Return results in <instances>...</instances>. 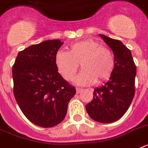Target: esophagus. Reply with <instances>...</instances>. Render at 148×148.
Instances as JSON below:
<instances>
[{"mask_svg":"<svg viewBox=\"0 0 148 148\" xmlns=\"http://www.w3.org/2000/svg\"><path fill=\"white\" fill-rule=\"evenodd\" d=\"M82 90H83V89H81V88H76L77 94H80V93H81V91H82Z\"/></svg>","mask_w":148,"mask_h":148,"instance_id":"obj_1","label":"esophagus"}]
</instances>
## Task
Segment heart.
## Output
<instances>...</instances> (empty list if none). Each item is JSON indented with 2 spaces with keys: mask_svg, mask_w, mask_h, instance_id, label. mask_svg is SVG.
I'll list each match as a JSON object with an SVG mask.
<instances>
[{
  "mask_svg": "<svg viewBox=\"0 0 148 148\" xmlns=\"http://www.w3.org/2000/svg\"><path fill=\"white\" fill-rule=\"evenodd\" d=\"M80 63L83 70L75 82L81 86L107 81L111 76L115 65L112 52L93 39L74 43L71 45L69 52L59 50L56 53V66L66 81L74 78Z\"/></svg>",
  "mask_w": 148,
  "mask_h": 148,
  "instance_id": "b5f03b06",
  "label": "heart"
}]
</instances>
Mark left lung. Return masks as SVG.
Instances as JSON below:
<instances>
[{
	"label": "left lung",
	"mask_w": 148,
	"mask_h": 148,
	"mask_svg": "<svg viewBox=\"0 0 148 148\" xmlns=\"http://www.w3.org/2000/svg\"><path fill=\"white\" fill-rule=\"evenodd\" d=\"M114 56V69L110 80L94 90V99L86 105L93 120L112 123L119 120L131 105L135 93L137 73L131 51L118 40L100 34Z\"/></svg>",
	"instance_id": "8db88e82"
}]
</instances>
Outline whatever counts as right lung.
Instances as JSON below:
<instances>
[{"label": "right lung", "mask_w": 148, "mask_h": 148, "mask_svg": "<svg viewBox=\"0 0 148 148\" xmlns=\"http://www.w3.org/2000/svg\"><path fill=\"white\" fill-rule=\"evenodd\" d=\"M63 44L60 40H48L31 45L20 51L13 65L17 104L30 121L41 127L60 124L76 94L56 66V53Z\"/></svg>", "instance_id": "add662e5"}]
</instances>
